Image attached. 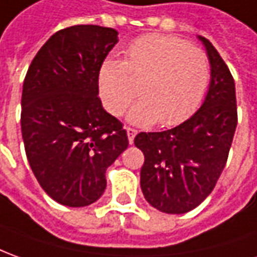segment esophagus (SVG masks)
<instances>
[{"instance_id":"34e87169","label":"esophagus","mask_w":257,"mask_h":257,"mask_svg":"<svg viewBox=\"0 0 257 257\" xmlns=\"http://www.w3.org/2000/svg\"><path fill=\"white\" fill-rule=\"evenodd\" d=\"M125 132H127L128 143L133 144V143H134V137H136V134H137V130H134V128H132V127H127V128H125Z\"/></svg>"}]
</instances>
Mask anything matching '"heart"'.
I'll return each mask as SVG.
<instances>
[{
	"mask_svg": "<svg viewBox=\"0 0 257 257\" xmlns=\"http://www.w3.org/2000/svg\"><path fill=\"white\" fill-rule=\"evenodd\" d=\"M210 78L204 51L178 37L152 33L127 47L124 61L106 58L99 68V92L106 109L120 116L136 99L141 82L143 99L130 110L128 121L173 125L197 107Z\"/></svg>",
	"mask_w": 257,
	"mask_h": 257,
	"instance_id": "b5f03b06",
	"label": "heart"
}]
</instances>
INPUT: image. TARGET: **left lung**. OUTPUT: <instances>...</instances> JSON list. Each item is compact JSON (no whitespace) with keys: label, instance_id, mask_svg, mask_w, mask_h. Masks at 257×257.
Listing matches in <instances>:
<instances>
[{"label":"left lung","instance_id":"8db88e82","mask_svg":"<svg viewBox=\"0 0 257 257\" xmlns=\"http://www.w3.org/2000/svg\"><path fill=\"white\" fill-rule=\"evenodd\" d=\"M197 37L211 67L203 105L171 130L140 133L134 139L146 158L140 175L143 194L154 208L166 214L187 213L213 192L238 123L232 75L210 40Z\"/></svg>","mask_w":257,"mask_h":257}]
</instances>
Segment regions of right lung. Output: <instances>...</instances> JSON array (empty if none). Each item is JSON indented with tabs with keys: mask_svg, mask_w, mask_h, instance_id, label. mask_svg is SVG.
Returning <instances> with one entry per match:
<instances>
[{
	"mask_svg": "<svg viewBox=\"0 0 257 257\" xmlns=\"http://www.w3.org/2000/svg\"><path fill=\"white\" fill-rule=\"evenodd\" d=\"M117 31L75 25L42 46L26 72L21 128L32 171L57 203L85 207L106 189V169L128 147L99 99V68Z\"/></svg>",
	"mask_w": 257,
	"mask_h": 257,
	"instance_id": "add662e5",
	"label": "right lung"
}]
</instances>
